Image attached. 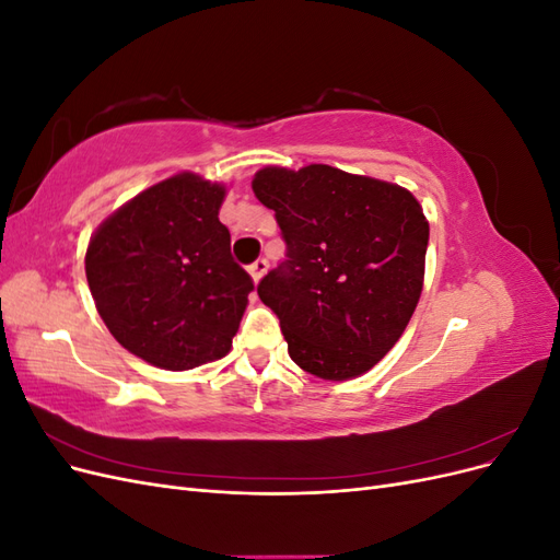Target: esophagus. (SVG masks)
Instances as JSON below:
<instances>
[{"instance_id": "34e87169", "label": "esophagus", "mask_w": 560, "mask_h": 560, "mask_svg": "<svg viewBox=\"0 0 560 560\" xmlns=\"http://www.w3.org/2000/svg\"><path fill=\"white\" fill-rule=\"evenodd\" d=\"M268 270V261L266 259H257L254 264H249V276L254 282H259L264 278V273Z\"/></svg>"}]
</instances>
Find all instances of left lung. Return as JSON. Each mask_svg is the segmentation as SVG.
Listing matches in <instances>:
<instances>
[{
	"label": "left lung",
	"mask_w": 560,
	"mask_h": 560,
	"mask_svg": "<svg viewBox=\"0 0 560 560\" xmlns=\"http://www.w3.org/2000/svg\"><path fill=\"white\" fill-rule=\"evenodd\" d=\"M252 189L287 245L257 292L278 315L290 358L325 381L364 374L418 306L430 241L420 202L397 184L322 163L264 167Z\"/></svg>",
	"instance_id": "left-lung-1"
}]
</instances>
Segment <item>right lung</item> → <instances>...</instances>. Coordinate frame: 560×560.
Instances as JSON below:
<instances>
[{
  "label": "right lung",
  "instance_id": "1",
  "mask_svg": "<svg viewBox=\"0 0 560 560\" xmlns=\"http://www.w3.org/2000/svg\"><path fill=\"white\" fill-rule=\"evenodd\" d=\"M224 194L222 184L175 175L126 202L89 245L100 317L149 364L184 371L231 350L254 282L219 222Z\"/></svg>",
  "mask_w": 560,
  "mask_h": 560
}]
</instances>
